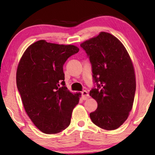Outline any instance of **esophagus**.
Returning <instances> with one entry per match:
<instances>
[{"label":"esophagus","mask_w":155,"mask_h":155,"mask_svg":"<svg viewBox=\"0 0 155 155\" xmlns=\"http://www.w3.org/2000/svg\"><path fill=\"white\" fill-rule=\"evenodd\" d=\"M81 97H82V99L85 101V100H87L88 97H89V94H88V92L87 91H83L81 92Z\"/></svg>","instance_id":"34e87169"}]
</instances>
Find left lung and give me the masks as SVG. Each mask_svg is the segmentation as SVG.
I'll return each mask as SVG.
<instances>
[{"mask_svg": "<svg viewBox=\"0 0 155 155\" xmlns=\"http://www.w3.org/2000/svg\"><path fill=\"white\" fill-rule=\"evenodd\" d=\"M92 66L93 83L90 91L98 107L90 113L93 123L104 130H115L127 119L136 91L132 61L120 41L108 32L81 44Z\"/></svg>", "mask_w": 155, "mask_h": 155, "instance_id": "1", "label": "left lung"}]
</instances>
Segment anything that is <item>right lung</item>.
Segmentation results:
<instances>
[{"label": "right lung", "instance_id": "obj_1", "mask_svg": "<svg viewBox=\"0 0 155 155\" xmlns=\"http://www.w3.org/2000/svg\"><path fill=\"white\" fill-rule=\"evenodd\" d=\"M79 51L74 45L41 40L27 48L16 71V86L32 123L45 134H56L71 123L72 112L81 94L66 87L63 65Z\"/></svg>", "mask_w": 155, "mask_h": 155}]
</instances>
